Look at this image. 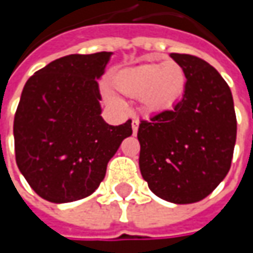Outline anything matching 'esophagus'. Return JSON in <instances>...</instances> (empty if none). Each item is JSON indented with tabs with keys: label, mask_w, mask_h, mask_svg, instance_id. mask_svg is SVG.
I'll list each match as a JSON object with an SVG mask.
<instances>
[{
	"label": "esophagus",
	"mask_w": 253,
	"mask_h": 253,
	"mask_svg": "<svg viewBox=\"0 0 253 253\" xmlns=\"http://www.w3.org/2000/svg\"><path fill=\"white\" fill-rule=\"evenodd\" d=\"M138 126H139V121L138 120H133L132 121V132H133V135L138 133Z\"/></svg>",
	"instance_id": "obj_1"
}]
</instances>
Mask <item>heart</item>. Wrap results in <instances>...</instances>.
I'll use <instances>...</instances> for the list:
<instances>
[{"mask_svg": "<svg viewBox=\"0 0 253 253\" xmlns=\"http://www.w3.org/2000/svg\"><path fill=\"white\" fill-rule=\"evenodd\" d=\"M115 87L126 97L142 98L146 111L161 112L171 108L183 95L186 72L174 60L143 63L118 74Z\"/></svg>", "mask_w": 253, "mask_h": 253, "instance_id": "obj_1", "label": "heart"}]
</instances>
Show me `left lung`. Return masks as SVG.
I'll list each match as a JSON object with an SVG mask.
<instances>
[{"label": "left lung", "mask_w": 253, "mask_h": 253, "mask_svg": "<svg viewBox=\"0 0 253 253\" xmlns=\"http://www.w3.org/2000/svg\"><path fill=\"white\" fill-rule=\"evenodd\" d=\"M186 72L183 98L173 110L141 121L139 169L149 189L174 204L206 199L227 176L237 141L228 84L197 56L170 53Z\"/></svg>", "instance_id": "1"}]
</instances>
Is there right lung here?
<instances>
[{
    "instance_id": "1",
    "label": "right lung",
    "mask_w": 253,
    "mask_h": 253,
    "mask_svg": "<svg viewBox=\"0 0 253 253\" xmlns=\"http://www.w3.org/2000/svg\"><path fill=\"white\" fill-rule=\"evenodd\" d=\"M111 52L69 54L29 77L15 112L16 165L38 196L70 203L92 194L131 120L114 126L101 117L98 79Z\"/></svg>"
}]
</instances>
